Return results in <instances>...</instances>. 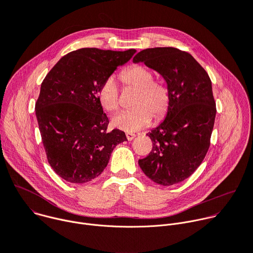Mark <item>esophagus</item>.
Returning <instances> with one entry per match:
<instances>
[{"label":"esophagus","mask_w":253,"mask_h":253,"mask_svg":"<svg viewBox=\"0 0 253 253\" xmlns=\"http://www.w3.org/2000/svg\"><path fill=\"white\" fill-rule=\"evenodd\" d=\"M135 134H132V133H126V138L128 139V141H132L134 138H135Z\"/></svg>","instance_id":"1"}]
</instances>
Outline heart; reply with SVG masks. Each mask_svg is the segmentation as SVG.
Instances as JSON below:
<instances>
[{
	"label": "heart",
	"instance_id": "b5f03b06",
	"mask_svg": "<svg viewBox=\"0 0 253 253\" xmlns=\"http://www.w3.org/2000/svg\"><path fill=\"white\" fill-rule=\"evenodd\" d=\"M125 87L134 89L136 94L131 102L132 109L113 116L112 124L127 133L136 132L149 126L152 117L156 122L166 116L171 95L168 86L155 81L152 72L140 65H134L120 74ZM98 101L104 110L114 112L119 107V88L113 77H108L98 89Z\"/></svg>",
	"mask_w": 253,
	"mask_h": 253
}]
</instances>
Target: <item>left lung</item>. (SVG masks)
Segmentation results:
<instances>
[{"label":"left lung","mask_w":253,"mask_h":253,"mask_svg":"<svg viewBox=\"0 0 253 253\" xmlns=\"http://www.w3.org/2000/svg\"><path fill=\"white\" fill-rule=\"evenodd\" d=\"M133 63L159 73L171 95L164 120L147 133L152 151L139 166L159 185L182 182L199 167L210 145L216 115L211 80L190 54L172 47L143 50Z\"/></svg>","instance_id":"8db88e82"}]
</instances>
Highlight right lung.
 Returning a JSON list of instances; mask_svg holds the SVG:
<instances>
[{"label":"right lung","mask_w":253,"mask_h":253,"mask_svg":"<svg viewBox=\"0 0 253 253\" xmlns=\"http://www.w3.org/2000/svg\"><path fill=\"white\" fill-rule=\"evenodd\" d=\"M136 53L83 48L62 57L47 74L35 106L42 142L53 170L66 181L88 183L127 140L119 129L107 132L109 119L98 89Z\"/></svg>","instance_id":"obj_1"}]
</instances>
